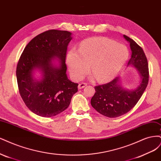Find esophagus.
<instances>
[{"mask_svg": "<svg viewBox=\"0 0 161 161\" xmlns=\"http://www.w3.org/2000/svg\"><path fill=\"white\" fill-rule=\"evenodd\" d=\"M86 86H87V84H86V83H81V84L78 85V89L81 90L82 88L85 87Z\"/></svg>", "mask_w": 161, "mask_h": 161, "instance_id": "34e87169", "label": "esophagus"}]
</instances>
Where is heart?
Returning a JSON list of instances; mask_svg holds the SVG:
<instances>
[{"label":"heart","instance_id":"1","mask_svg":"<svg viewBox=\"0 0 161 161\" xmlns=\"http://www.w3.org/2000/svg\"><path fill=\"white\" fill-rule=\"evenodd\" d=\"M128 51L123 44L106 37H91L83 41L79 49H71L66 62L71 76L81 80L89 69L91 78L105 81L114 77L126 63Z\"/></svg>","mask_w":161,"mask_h":161}]
</instances>
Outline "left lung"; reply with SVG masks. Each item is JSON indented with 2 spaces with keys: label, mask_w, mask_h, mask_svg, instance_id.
I'll use <instances>...</instances> for the list:
<instances>
[{
  "label": "left lung",
  "mask_w": 161,
  "mask_h": 161,
  "mask_svg": "<svg viewBox=\"0 0 161 161\" xmlns=\"http://www.w3.org/2000/svg\"><path fill=\"white\" fill-rule=\"evenodd\" d=\"M130 43L131 58L127 67L133 66L139 74L141 81L137 87L128 90L120 85V79L116 77L106 84L95 87L96 93L91 99V105L101 114L116 118L125 114L135 106L141 97L148 83V65L143 49L135 41L124 35Z\"/></svg>",
  "instance_id": "8db88e82"
}]
</instances>
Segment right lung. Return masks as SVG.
I'll use <instances>...</instances> for the list:
<instances>
[{"mask_svg":"<svg viewBox=\"0 0 161 161\" xmlns=\"http://www.w3.org/2000/svg\"><path fill=\"white\" fill-rule=\"evenodd\" d=\"M71 35L67 31H47L31 41L20 57L16 71L20 95L38 116L49 118L64 112L77 92L78 84L66 74L67 47ZM36 70L42 74L39 80L34 76Z\"/></svg>","mask_w":161,"mask_h":161,"instance_id":"right-lung-1","label":"right lung"}]
</instances>
